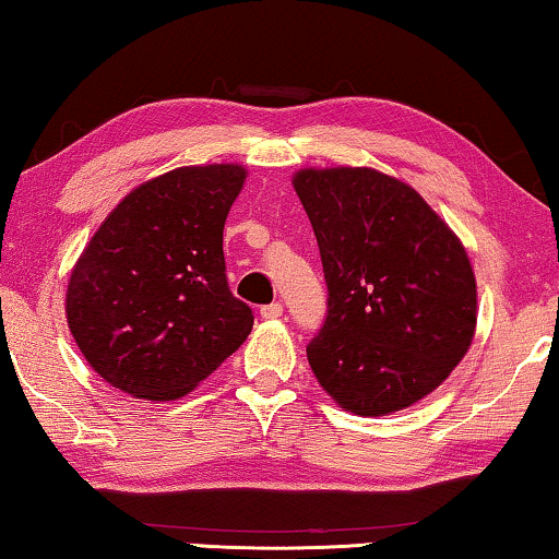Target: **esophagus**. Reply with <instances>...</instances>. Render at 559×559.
Wrapping results in <instances>:
<instances>
[{
	"instance_id": "1",
	"label": "esophagus",
	"mask_w": 559,
	"mask_h": 559,
	"mask_svg": "<svg viewBox=\"0 0 559 559\" xmlns=\"http://www.w3.org/2000/svg\"><path fill=\"white\" fill-rule=\"evenodd\" d=\"M281 316H283V306L278 301H273L269 306H261V319L273 321V319H281Z\"/></svg>"
}]
</instances>
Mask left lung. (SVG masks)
<instances>
[{"label":"left lung","mask_w":559,"mask_h":559,"mask_svg":"<svg viewBox=\"0 0 559 559\" xmlns=\"http://www.w3.org/2000/svg\"><path fill=\"white\" fill-rule=\"evenodd\" d=\"M296 195L319 240L329 316L308 364L341 409L402 412L469 352L477 281L462 240L412 186L373 168H304Z\"/></svg>","instance_id":"obj_1"}]
</instances>
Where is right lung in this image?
Instances as JSON below:
<instances>
[{
    "mask_svg": "<svg viewBox=\"0 0 559 559\" xmlns=\"http://www.w3.org/2000/svg\"><path fill=\"white\" fill-rule=\"evenodd\" d=\"M236 163L186 165L130 190L67 283L74 344L107 384L173 402L211 377L253 329L230 294L223 226L246 182Z\"/></svg>",
    "mask_w": 559,
    "mask_h": 559,
    "instance_id": "add662e5",
    "label": "right lung"
}]
</instances>
